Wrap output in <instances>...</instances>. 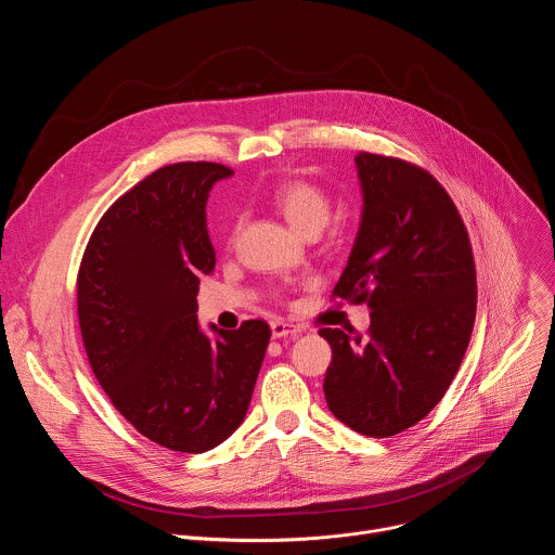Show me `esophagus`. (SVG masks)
Segmentation results:
<instances>
[{"label":"esophagus","instance_id":"esophagus-1","mask_svg":"<svg viewBox=\"0 0 555 555\" xmlns=\"http://www.w3.org/2000/svg\"><path fill=\"white\" fill-rule=\"evenodd\" d=\"M271 335L273 339H282V337H299L301 335V327L291 323V321H284V319H275L271 321Z\"/></svg>","mask_w":555,"mask_h":555}]
</instances>
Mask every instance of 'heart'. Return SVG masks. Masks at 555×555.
<instances>
[{"instance_id":"1","label":"heart","mask_w":555,"mask_h":555,"mask_svg":"<svg viewBox=\"0 0 555 555\" xmlns=\"http://www.w3.org/2000/svg\"><path fill=\"white\" fill-rule=\"evenodd\" d=\"M267 201L301 236H317L332 214V201L327 192L306 179L278 181L269 190Z\"/></svg>"}]
</instances>
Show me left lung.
Here are the masks:
<instances>
[{"instance_id": "obj_1", "label": "left lung", "mask_w": 555, "mask_h": 555, "mask_svg": "<svg viewBox=\"0 0 555 555\" xmlns=\"http://www.w3.org/2000/svg\"><path fill=\"white\" fill-rule=\"evenodd\" d=\"M361 228L332 297L370 306L367 335L321 327L330 411L367 437L396 435L444 398L477 312L464 220L439 181L404 159L359 153Z\"/></svg>"}]
</instances>
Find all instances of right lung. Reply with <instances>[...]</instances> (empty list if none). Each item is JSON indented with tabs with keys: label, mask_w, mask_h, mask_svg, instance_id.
I'll return each mask as SVG.
<instances>
[{
	"label": "right lung",
	"mask_w": 555,
	"mask_h": 555,
	"mask_svg": "<svg viewBox=\"0 0 555 555\" xmlns=\"http://www.w3.org/2000/svg\"><path fill=\"white\" fill-rule=\"evenodd\" d=\"M234 170L170 164L111 205L78 269V323L93 376L155 444L205 453L245 420L271 339L262 319L218 330L196 321L216 264L205 225L211 185Z\"/></svg>",
	"instance_id": "add662e5"
}]
</instances>
